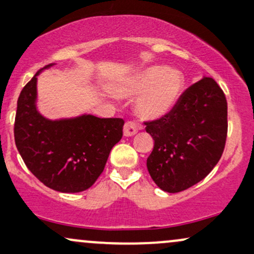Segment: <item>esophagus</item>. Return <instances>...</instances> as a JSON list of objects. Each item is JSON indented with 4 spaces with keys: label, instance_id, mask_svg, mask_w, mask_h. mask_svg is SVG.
I'll return each mask as SVG.
<instances>
[{
    "label": "esophagus",
    "instance_id": "obj_1",
    "mask_svg": "<svg viewBox=\"0 0 254 254\" xmlns=\"http://www.w3.org/2000/svg\"><path fill=\"white\" fill-rule=\"evenodd\" d=\"M124 136L127 137H131L133 136L135 133L138 131V127H137V124L135 123V122H127L124 125Z\"/></svg>",
    "mask_w": 254,
    "mask_h": 254
}]
</instances>
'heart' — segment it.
<instances>
[{
    "label": "heart",
    "mask_w": 254,
    "mask_h": 254,
    "mask_svg": "<svg viewBox=\"0 0 254 254\" xmlns=\"http://www.w3.org/2000/svg\"><path fill=\"white\" fill-rule=\"evenodd\" d=\"M185 90L183 72L167 65H151L118 84V97L138 98L136 109L145 119H159L176 109Z\"/></svg>",
    "instance_id": "1"
}]
</instances>
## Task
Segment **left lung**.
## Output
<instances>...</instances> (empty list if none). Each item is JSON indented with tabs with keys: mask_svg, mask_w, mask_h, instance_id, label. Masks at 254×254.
<instances>
[{
	"mask_svg": "<svg viewBox=\"0 0 254 254\" xmlns=\"http://www.w3.org/2000/svg\"><path fill=\"white\" fill-rule=\"evenodd\" d=\"M154 139L147 159L151 179L176 193L199 183L222 156L227 138V100L211 77L204 76L184 92L170 115L147 122Z\"/></svg>",
	"mask_w": 254,
	"mask_h": 254,
	"instance_id": "1",
	"label": "left lung"
}]
</instances>
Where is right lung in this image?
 <instances>
[{
  "instance_id": "obj_1",
  "label": "right lung",
  "mask_w": 254,
  "mask_h": 254,
  "mask_svg": "<svg viewBox=\"0 0 254 254\" xmlns=\"http://www.w3.org/2000/svg\"><path fill=\"white\" fill-rule=\"evenodd\" d=\"M22 88L14 124L15 144L27 168L44 185L63 193L89 189L123 136L122 118L81 115L49 119L37 109V76Z\"/></svg>"
}]
</instances>
